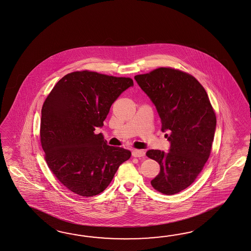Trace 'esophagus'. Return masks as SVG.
Instances as JSON below:
<instances>
[{
  "label": "esophagus",
  "mask_w": 251,
  "mask_h": 251,
  "mask_svg": "<svg viewBox=\"0 0 251 251\" xmlns=\"http://www.w3.org/2000/svg\"><path fill=\"white\" fill-rule=\"evenodd\" d=\"M145 151L144 150H133L132 151V155L134 156V157H143L144 155H145Z\"/></svg>",
  "instance_id": "obj_1"
}]
</instances>
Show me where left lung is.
Instances as JSON below:
<instances>
[{
	"label": "left lung",
	"instance_id": "obj_1",
	"mask_svg": "<svg viewBox=\"0 0 251 251\" xmlns=\"http://www.w3.org/2000/svg\"><path fill=\"white\" fill-rule=\"evenodd\" d=\"M135 80L154 103L170 143L167 153L147 152L160 165L151 185L161 193H178L193 183L210 154L217 119L209 98L196 78L171 68L161 67Z\"/></svg>",
	"mask_w": 251,
	"mask_h": 251
}]
</instances>
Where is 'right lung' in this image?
<instances>
[{"label":"right lung","mask_w":251,"mask_h":251,"mask_svg":"<svg viewBox=\"0 0 251 251\" xmlns=\"http://www.w3.org/2000/svg\"><path fill=\"white\" fill-rule=\"evenodd\" d=\"M133 85L131 78L74 72L45 99L40 130L45 160L72 192L83 197L103 192L130 158L129 150L110 147L95 130L103 126L112 103Z\"/></svg>","instance_id":"right-lung-1"}]
</instances>
